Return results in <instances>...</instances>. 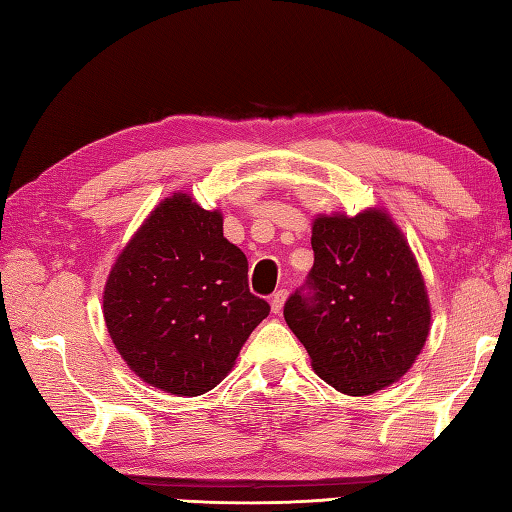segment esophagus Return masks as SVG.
<instances>
[{
    "instance_id": "obj_1",
    "label": "esophagus",
    "mask_w": 512,
    "mask_h": 512,
    "mask_svg": "<svg viewBox=\"0 0 512 512\" xmlns=\"http://www.w3.org/2000/svg\"><path fill=\"white\" fill-rule=\"evenodd\" d=\"M288 299V292L286 290H277L273 297H270V308H273L275 314H279L281 310H284V303Z\"/></svg>"
}]
</instances>
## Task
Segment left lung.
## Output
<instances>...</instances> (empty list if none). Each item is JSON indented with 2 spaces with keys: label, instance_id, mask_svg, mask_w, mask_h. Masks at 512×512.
<instances>
[{
  "label": "left lung",
  "instance_id": "8db88e82",
  "mask_svg": "<svg viewBox=\"0 0 512 512\" xmlns=\"http://www.w3.org/2000/svg\"><path fill=\"white\" fill-rule=\"evenodd\" d=\"M312 295L284 306L288 328L321 380L347 396L394 385L431 330V303L407 237L385 209L317 215Z\"/></svg>",
  "mask_w": 512,
  "mask_h": 512
}]
</instances>
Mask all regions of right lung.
Masks as SVG:
<instances>
[{
	"mask_svg": "<svg viewBox=\"0 0 512 512\" xmlns=\"http://www.w3.org/2000/svg\"><path fill=\"white\" fill-rule=\"evenodd\" d=\"M222 211L191 193L162 200L107 275L103 317L143 383L171 396L220 385L270 306L248 290V262L222 231Z\"/></svg>",
	"mask_w": 512,
	"mask_h": 512,
	"instance_id": "right-lung-1",
	"label": "right lung"
}]
</instances>
